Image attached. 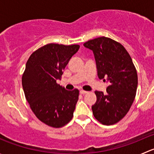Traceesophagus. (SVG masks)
<instances>
[{
  "label": "esophagus",
  "mask_w": 154,
  "mask_h": 154,
  "mask_svg": "<svg viewBox=\"0 0 154 154\" xmlns=\"http://www.w3.org/2000/svg\"><path fill=\"white\" fill-rule=\"evenodd\" d=\"M80 94H86V93H88V91H84V90H80Z\"/></svg>",
  "instance_id": "1"
}]
</instances>
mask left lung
<instances>
[{
    "label": "left lung",
    "mask_w": 154,
    "mask_h": 154,
    "mask_svg": "<svg viewBox=\"0 0 154 154\" xmlns=\"http://www.w3.org/2000/svg\"><path fill=\"white\" fill-rule=\"evenodd\" d=\"M94 54L99 79L109 83L106 93L95 91L91 106L94 118L104 125L118 123L134 101L138 86L136 69L124 46L112 38L98 37L83 44Z\"/></svg>",
    "instance_id": "1"
}]
</instances>
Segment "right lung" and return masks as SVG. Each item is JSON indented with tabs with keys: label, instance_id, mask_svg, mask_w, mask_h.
Returning a JSON list of instances; mask_svg holds the SVG:
<instances>
[{
	"label": "right lung",
	"instance_id": "1",
	"mask_svg": "<svg viewBox=\"0 0 154 154\" xmlns=\"http://www.w3.org/2000/svg\"><path fill=\"white\" fill-rule=\"evenodd\" d=\"M80 45L48 44L34 51L22 75L25 97L35 116L50 127H62L72 119L79 90L57 83Z\"/></svg>",
	"mask_w": 154,
	"mask_h": 154
}]
</instances>
